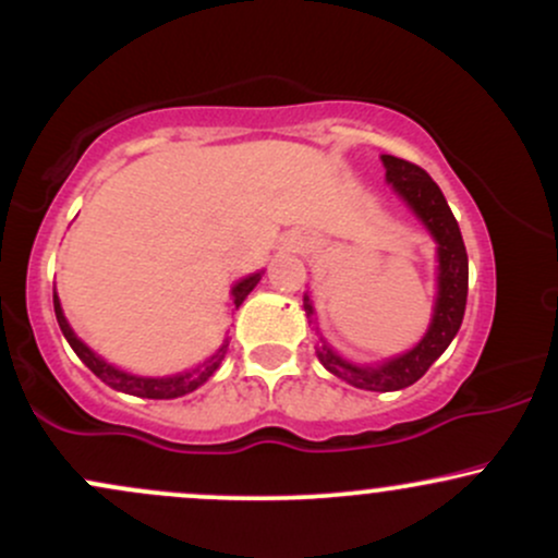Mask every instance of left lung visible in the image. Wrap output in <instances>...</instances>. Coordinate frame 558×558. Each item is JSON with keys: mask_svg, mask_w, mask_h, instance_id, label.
Masks as SVG:
<instances>
[{"mask_svg": "<svg viewBox=\"0 0 558 558\" xmlns=\"http://www.w3.org/2000/svg\"><path fill=\"white\" fill-rule=\"evenodd\" d=\"M380 159L386 165V181L393 185L396 194L409 204V209L420 217L422 226L430 230L435 243H438V299H435L433 306L430 328L412 351L375 364V367L345 362L343 356H338L330 349L323 336H319L317 343V360L323 362L328 373L351 383L354 388L386 393V390H401L417 383L462 328L470 262H466L462 230H459L457 217L448 209L438 183L414 162H407V159L390 155H383ZM304 312L310 325H315V306H312L310 296H304Z\"/></svg>", "mask_w": 558, "mask_h": 558, "instance_id": "1", "label": "left lung"}]
</instances>
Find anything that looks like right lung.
Returning a JSON list of instances; mask_svg holds the SVG:
<instances>
[{
  "label": "right lung",
  "instance_id": "obj_1",
  "mask_svg": "<svg viewBox=\"0 0 558 558\" xmlns=\"http://www.w3.org/2000/svg\"><path fill=\"white\" fill-rule=\"evenodd\" d=\"M259 278H262V272H254L233 286L230 296H233L235 306L243 304V299L254 291V286L259 283ZM54 315H57V323H60L62 336H65L68 343L73 345V351L78 354V360L86 364V367L92 369L99 380H105L107 386L114 390H123V393L141 396V399H178V396L191 393V390H196L202 383H207L209 377H213L215 369L220 367V362L226 360V351H228V341H226L213 356H209L207 362L198 364V367L191 369V373L170 375V377H141V375L123 373V369L112 367V364H107L101 356H96L94 351L88 349V345L83 343L81 338L73 332V328L68 325L65 315H62V306H60V299H57V293H54Z\"/></svg>",
  "mask_w": 558,
  "mask_h": 558
}]
</instances>
